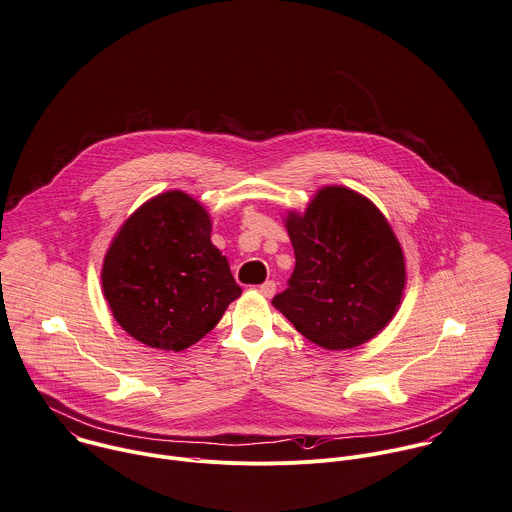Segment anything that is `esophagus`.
Returning a JSON list of instances; mask_svg holds the SVG:
<instances>
[{"mask_svg":"<svg viewBox=\"0 0 512 512\" xmlns=\"http://www.w3.org/2000/svg\"><path fill=\"white\" fill-rule=\"evenodd\" d=\"M258 292H260L262 296H266V298H272L274 292H276V282H274V280H268V282L260 284V286H258Z\"/></svg>","mask_w":512,"mask_h":512,"instance_id":"esophagus-1","label":"esophagus"}]
</instances>
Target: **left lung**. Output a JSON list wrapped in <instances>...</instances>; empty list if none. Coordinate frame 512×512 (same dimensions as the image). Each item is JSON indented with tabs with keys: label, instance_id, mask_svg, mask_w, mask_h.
I'll return each instance as SVG.
<instances>
[{
	"label": "left lung",
	"instance_id": "8db88e82",
	"mask_svg": "<svg viewBox=\"0 0 512 512\" xmlns=\"http://www.w3.org/2000/svg\"><path fill=\"white\" fill-rule=\"evenodd\" d=\"M296 266L272 304L310 342L348 350L376 336L396 314L406 270L400 244L364 196L322 188L306 212L288 214Z\"/></svg>",
	"mask_w": 512,
	"mask_h": 512
}]
</instances>
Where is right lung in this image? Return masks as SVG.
<instances>
[{"mask_svg":"<svg viewBox=\"0 0 512 512\" xmlns=\"http://www.w3.org/2000/svg\"><path fill=\"white\" fill-rule=\"evenodd\" d=\"M210 232L208 212L178 190L152 198L126 220L106 254L102 286L132 338L180 352L206 336L242 294Z\"/></svg>","mask_w":512,"mask_h":512,"instance_id":"add662e5","label":"right lung"}]
</instances>
